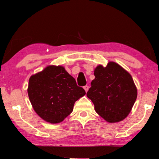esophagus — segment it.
Returning <instances> with one entry per match:
<instances>
[{"label":"esophagus","instance_id":"1","mask_svg":"<svg viewBox=\"0 0 159 159\" xmlns=\"http://www.w3.org/2000/svg\"><path fill=\"white\" fill-rule=\"evenodd\" d=\"M84 90H85V91L87 92L88 91H89V86H85L84 87Z\"/></svg>","mask_w":159,"mask_h":159}]
</instances>
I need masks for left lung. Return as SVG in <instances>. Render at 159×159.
Listing matches in <instances>:
<instances>
[{"label": "left lung", "mask_w": 159, "mask_h": 159, "mask_svg": "<svg viewBox=\"0 0 159 159\" xmlns=\"http://www.w3.org/2000/svg\"><path fill=\"white\" fill-rule=\"evenodd\" d=\"M94 75L86 95L93 103L96 112L109 123L124 120L137 98V89L131 74L111 61L106 67L97 66Z\"/></svg>", "instance_id": "8db88e82"}]
</instances>
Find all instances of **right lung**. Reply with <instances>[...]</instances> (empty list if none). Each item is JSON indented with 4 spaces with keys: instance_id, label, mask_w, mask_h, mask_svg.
<instances>
[{
    "instance_id": "add662e5",
    "label": "right lung",
    "mask_w": 159,
    "mask_h": 159,
    "mask_svg": "<svg viewBox=\"0 0 159 159\" xmlns=\"http://www.w3.org/2000/svg\"><path fill=\"white\" fill-rule=\"evenodd\" d=\"M28 94L34 111L46 122L63 121L86 94L63 66H48L29 79Z\"/></svg>"
}]
</instances>
